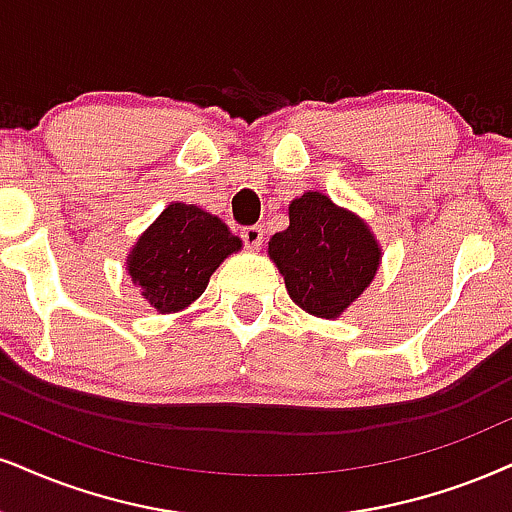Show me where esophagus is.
Listing matches in <instances>:
<instances>
[{
  "label": "esophagus",
  "mask_w": 512,
  "mask_h": 512,
  "mask_svg": "<svg viewBox=\"0 0 512 512\" xmlns=\"http://www.w3.org/2000/svg\"><path fill=\"white\" fill-rule=\"evenodd\" d=\"M242 239L249 249H258L263 244V227L261 225H249L242 230Z\"/></svg>",
  "instance_id": "obj_1"
}]
</instances>
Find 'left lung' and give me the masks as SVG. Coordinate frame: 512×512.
<instances>
[{"instance_id": "left-lung-1", "label": "left lung", "mask_w": 512, "mask_h": 512, "mask_svg": "<svg viewBox=\"0 0 512 512\" xmlns=\"http://www.w3.org/2000/svg\"><path fill=\"white\" fill-rule=\"evenodd\" d=\"M268 256L296 306L334 320L368 289L382 249L356 213L325 194L304 192L289 204L287 230L270 237Z\"/></svg>"}]
</instances>
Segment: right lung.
<instances>
[{
    "instance_id": "obj_1",
    "label": "right lung",
    "mask_w": 512,
    "mask_h": 512,
    "mask_svg": "<svg viewBox=\"0 0 512 512\" xmlns=\"http://www.w3.org/2000/svg\"><path fill=\"white\" fill-rule=\"evenodd\" d=\"M242 239L223 220L194 204H170L128 254V275L151 308L182 311L204 289Z\"/></svg>"
}]
</instances>
